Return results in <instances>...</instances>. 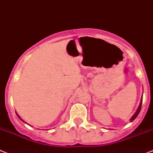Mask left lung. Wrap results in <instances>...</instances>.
I'll return each mask as SVG.
<instances>
[{
  "label": "left lung",
  "instance_id": "left-lung-1",
  "mask_svg": "<svg viewBox=\"0 0 153 153\" xmlns=\"http://www.w3.org/2000/svg\"><path fill=\"white\" fill-rule=\"evenodd\" d=\"M142 101H143V96H142V98H141V100H140V105H139V107H138V108H137V111H136V113H135V114H133V116L131 118H130V122H133V121L137 117V116H138V115H139V114H140V110H141V107H142Z\"/></svg>",
  "mask_w": 153,
  "mask_h": 153
}]
</instances>
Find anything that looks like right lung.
<instances>
[{
    "label": "right lung",
    "instance_id": "1",
    "mask_svg": "<svg viewBox=\"0 0 153 153\" xmlns=\"http://www.w3.org/2000/svg\"><path fill=\"white\" fill-rule=\"evenodd\" d=\"M16 115H17V117H19V119H20V120H22V121H23V122H24V123H26V122H25V121L23 120V119H22V118H21V117H20V116H19L18 114H16Z\"/></svg>",
    "mask_w": 153,
    "mask_h": 153
}]
</instances>
